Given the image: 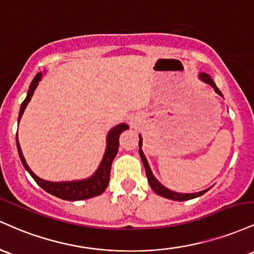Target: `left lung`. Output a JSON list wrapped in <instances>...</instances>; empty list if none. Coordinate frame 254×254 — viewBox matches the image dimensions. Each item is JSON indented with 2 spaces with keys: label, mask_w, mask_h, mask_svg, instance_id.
<instances>
[{
  "label": "left lung",
  "mask_w": 254,
  "mask_h": 254,
  "mask_svg": "<svg viewBox=\"0 0 254 254\" xmlns=\"http://www.w3.org/2000/svg\"><path fill=\"white\" fill-rule=\"evenodd\" d=\"M199 78H200L203 81L206 82V84L211 85L213 89H215L216 93H218L219 96H222L221 91H219L218 87L216 86V84H215V82H213L212 79L210 78L209 74H206V73H200V74H199ZM141 141H142V140H141V136H139V147H141ZM139 153H140L141 161H142V163H144L145 172H146V176H147V181H149L151 189L155 190V192L157 193L158 195H162V196H164V198H168V199H172V200L184 201V200H190V199L196 198V196L204 194V193L207 190H201V192H198V193H190V194H184V193H176V192H173V190L165 189L163 185L159 184V182L155 179V176H153L152 172H151L150 165H149V163H147L146 158H145V156H144V153H142L141 149L139 150Z\"/></svg>",
  "instance_id": "1"
}]
</instances>
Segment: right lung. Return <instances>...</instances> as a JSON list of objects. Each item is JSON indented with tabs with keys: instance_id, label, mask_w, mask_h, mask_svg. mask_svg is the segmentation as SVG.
Segmentation results:
<instances>
[{
	"instance_id": "add662e5",
	"label": "right lung",
	"mask_w": 254,
	"mask_h": 254,
	"mask_svg": "<svg viewBox=\"0 0 254 254\" xmlns=\"http://www.w3.org/2000/svg\"><path fill=\"white\" fill-rule=\"evenodd\" d=\"M42 79V73H38L35 76L32 82L30 85V89H28L27 97L25 98V101L22 102L21 108H20L19 113V121L21 119L22 114L25 112V108L30 102L31 97L33 96V92H35L37 85H38V81ZM126 124L118 125L116 127H114L112 130L108 134L107 139V150H105L104 157L102 159V163L99 165V168L97 169L95 175L91 176L87 180L82 181H70V182H50L45 181L39 179L38 176H36L35 174L32 173V170L28 168V165L25 161L24 156H22L21 149H20V145L18 141V135H16V146H18V152L20 156V159H21L22 164H24L25 169L30 173V175L35 179V181L39 186L42 187L43 190H47L50 194L58 196V198L64 199V200H82V199H89L92 198V196L99 195L104 192L105 189L109 185V179H110V168H112V163L115 158L116 153H118L119 150V138L120 134H121L124 130L128 129Z\"/></svg>"
}]
</instances>
